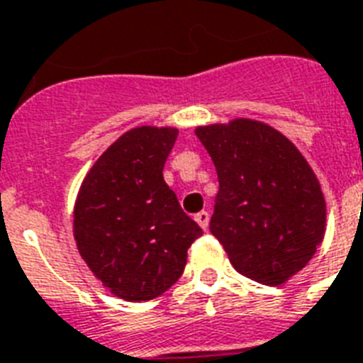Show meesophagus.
I'll use <instances>...</instances> for the list:
<instances>
[{
  "mask_svg": "<svg viewBox=\"0 0 363 363\" xmlns=\"http://www.w3.org/2000/svg\"><path fill=\"white\" fill-rule=\"evenodd\" d=\"M196 223L203 228V230H207L209 228V213L207 211H200V213H196Z\"/></svg>",
  "mask_w": 363,
  "mask_h": 363,
  "instance_id": "1",
  "label": "esophagus"
}]
</instances>
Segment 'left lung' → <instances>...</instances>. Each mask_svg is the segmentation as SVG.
<instances>
[{
  "mask_svg": "<svg viewBox=\"0 0 363 363\" xmlns=\"http://www.w3.org/2000/svg\"><path fill=\"white\" fill-rule=\"evenodd\" d=\"M218 177L211 234L238 272L280 286L306 267L325 230L314 171L281 133L261 121L198 127Z\"/></svg>",
  "mask_w": 363,
  "mask_h": 363,
  "instance_id": "1",
  "label": "left lung"
}]
</instances>
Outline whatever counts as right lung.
I'll list each match as a JSON object with an SVG mask.
<instances>
[{
  "label": "right lung",
  "mask_w": 363,
  "mask_h": 363,
  "mask_svg": "<svg viewBox=\"0 0 363 363\" xmlns=\"http://www.w3.org/2000/svg\"><path fill=\"white\" fill-rule=\"evenodd\" d=\"M177 135L173 127L127 131L96 160L77 194L79 255L102 286L131 303L167 291L203 234L163 181Z\"/></svg>",
  "instance_id": "1"
}]
</instances>
